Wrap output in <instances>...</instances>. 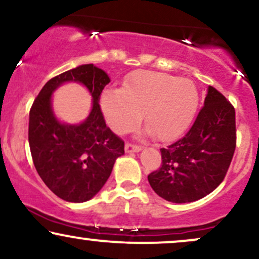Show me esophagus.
I'll return each mask as SVG.
<instances>
[{"mask_svg": "<svg viewBox=\"0 0 259 259\" xmlns=\"http://www.w3.org/2000/svg\"><path fill=\"white\" fill-rule=\"evenodd\" d=\"M141 150L142 147L140 145L132 144V142H126L125 144V152H139Z\"/></svg>", "mask_w": 259, "mask_h": 259, "instance_id": "1", "label": "esophagus"}]
</instances>
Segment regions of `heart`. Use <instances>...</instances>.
Listing matches in <instances>:
<instances>
[{"mask_svg": "<svg viewBox=\"0 0 259 259\" xmlns=\"http://www.w3.org/2000/svg\"><path fill=\"white\" fill-rule=\"evenodd\" d=\"M197 102V89L190 80L140 70L127 79L123 91L103 92L101 107L115 133L130 132L144 114L145 126L151 135L165 141L186 129Z\"/></svg>", "mask_w": 259, "mask_h": 259, "instance_id": "1", "label": "heart"}]
</instances>
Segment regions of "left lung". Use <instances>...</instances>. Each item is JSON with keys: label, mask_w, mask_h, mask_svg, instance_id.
Wrapping results in <instances>:
<instances>
[{"label": "left lung", "mask_w": 259, "mask_h": 259, "mask_svg": "<svg viewBox=\"0 0 259 259\" xmlns=\"http://www.w3.org/2000/svg\"><path fill=\"white\" fill-rule=\"evenodd\" d=\"M236 148L235 108L213 86L183 138L160 148L162 165L148 175L157 195L174 203L194 202L224 180Z\"/></svg>", "instance_id": "left-lung-1"}]
</instances>
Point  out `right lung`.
I'll return each mask as SVG.
<instances>
[{
	"label": "right lung",
	"mask_w": 259,
	"mask_h": 259,
	"mask_svg": "<svg viewBox=\"0 0 259 259\" xmlns=\"http://www.w3.org/2000/svg\"><path fill=\"white\" fill-rule=\"evenodd\" d=\"M65 81L81 82L92 92L91 115L79 126L61 124L51 108L52 92ZM108 75L94 64H84L45 84L29 113V146L38 175L62 200L85 202L102 189L115 159L124 154V141L106 125L100 96Z\"/></svg>",
	"instance_id": "obj_1"
}]
</instances>
